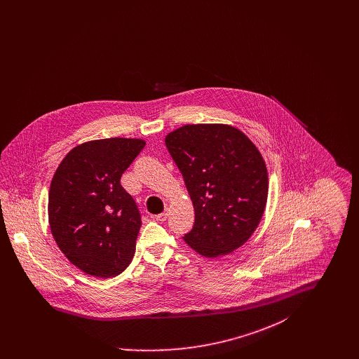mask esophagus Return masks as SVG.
<instances>
[{
  "instance_id": "34e87169",
  "label": "esophagus",
  "mask_w": 359,
  "mask_h": 359,
  "mask_svg": "<svg viewBox=\"0 0 359 359\" xmlns=\"http://www.w3.org/2000/svg\"><path fill=\"white\" fill-rule=\"evenodd\" d=\"M168 211H170V210L167 208L164 212L154 215V219H156V221H158V222H164V221H167V218H168V215H170V212H168Z\"/></svg>"
}]
</instances>
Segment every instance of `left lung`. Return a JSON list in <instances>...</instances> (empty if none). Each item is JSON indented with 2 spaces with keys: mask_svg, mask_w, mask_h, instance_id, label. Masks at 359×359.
Returning <instances> with one entry per match:
<instances>
[{
  "mask_svg": "<svg viewBox=\"0 0 359 359\" xmlns=\"http://www.w3.org/2000/svg\"><path fill=\"white\" fill-rule=\"evenodd\" d=\"M195 211L183 239L201 256H226L256 231L269 177L253 141L226 123H188L165 136Z\"/></svg>",
  "mask_w": 359,
  "mask_h": 359,
  "instance_id": "obj_1",
  "label": "left lung"
}]
</instances>
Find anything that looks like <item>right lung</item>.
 I'll return each mask as SVG.
<instances>
[{
	"label": "right lung",
	"mask_w": 359,
	"mask_h": 359,
	"mask_svg": "<svg viewBox=\"0 0 359 359\" xmlns=\"http://www.w3.org/2000/svg\"><path fill=\"white\" fill-rule=\"evenodd\" d=\"M144 147L142 138L91 140L72 148L53 173L48 195L52 237L86 274L114 277L133 258L141 219L120 180Z\"/></svg>",
	"instance_id": "obj_1"
}]
</instances>
